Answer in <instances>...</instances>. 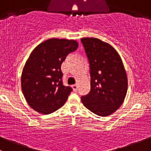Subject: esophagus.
Listing matches in <instances>:
<instances>
[{"instance_id": "1", "label": "esophagus", "mask_w": 151, "mask_h": 151, "mask_svg": "<svg viewBox=\"0 0 151 151\" xmlns=\"http://www.w3.org/2000/svg\"><path fill=\"white\" fill-rule=\"evenodd\" d=\"M72 88H73V91H76V92L78 91V86H77V85H76V84L73 85Z\"/></svg>"}]
</instances>
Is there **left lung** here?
<instances>
[{"label": "left lung", "instance_id": "left-lung-1", "mask_svg": "<svg viewBox=\"0 0 151 151\" xmlns=\"http://www.w3.org/2000/svg\"><path fill=\"white\" fill-rule=\"evenodd\" d=\"M89 64L91 89L82 96L83 105L99 116L114 113L127 91V77L120 56L113 46L98 38L81 39Z\"/></svg>", "mask_w": 151, "mask_h": 151}]
</instances>
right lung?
<instances>
[{
	"label": "right lung",
	"mask_w": 151,
	"mask_h": 151,
	"mask_svg": "<svg viewBox=\"0 0 151 151\" xmlns=\"http://www.w3.org/2000/svg\"><path fill=\"white\" fill-rule=\"evenodd\" d=\"M78 46L74 40L52 38L31 53L23 69L21 84L24 98L32 109L49 114L64 105L73 89L63 84L61 65Z\"/></svg>",
	"instance_id": "1"
}]
</instances>
